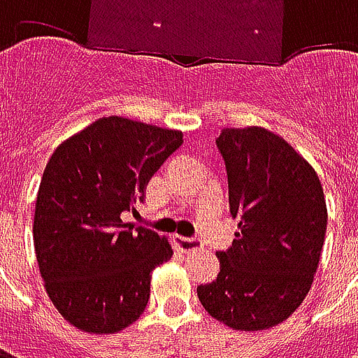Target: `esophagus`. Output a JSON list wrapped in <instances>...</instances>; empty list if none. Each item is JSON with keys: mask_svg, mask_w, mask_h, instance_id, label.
<instances>
[{"mask_svg": "<svg viewBox=\"0 0 358 358\" xmlns=\"http://www.w3.org/2000/svg\"><path fill=\"white\" fill-rule=\"evenodd\" d=\"M176 245H178L180 251L184 253H194V251H199L203 248V243L197 238H184V236H176Z\"/></svg>", "mask_w": 358, "mask_h": 358, "instance_id": "esophagus-1", "label": "esophagus"}]
</instances>
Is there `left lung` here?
Segmentation results:
<instances>
[{
  "label": "left lung",
  "instance_id": "1",
  "mask_svg": "<svg viewBox=\"0 0 358 358\" xmlns=\"http://www.w3.org/2000/svg\"><path fill=\"white\" fill-rule=\"evenodd\" d=\"M217 148L240 230L217 253V280L197 285V297L234 330L272 328L313 285L328 222L322 184L287 141L259 126L224 128Z\"/></svg>",
  "mask_w": 358,
  "mask_h": 358
}]
</instances>
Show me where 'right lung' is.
I'll list each match as a JSON object with an SVG mask.
<instances>
[{
  "label": "right lung",
  "mask_w": 358,
  "mask_h": 358,
  "mask_svg": "<svg viewBox=\"0 0 358 358\" xmlns=\"http://www.w3.org/2000/svg\"><path fill=\"white\" fill-rule=\"evenodd\" d=\"M182 132L105 117L63 141L45 164L34 213L40 274L65 320L90 334L136 322L151 272L172 257L169 241L124 222Z\"/></svg>",
  "instance_id": "add662e5"
}]
</instances>
